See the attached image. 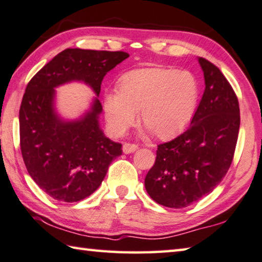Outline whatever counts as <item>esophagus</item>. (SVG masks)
Returning <instances> with one entry per match:
<instances>
[{"label": "esophagus", "instance_id": "esophagus-1", "mask_svg": "<svg viewBox=\"0 0 262 262\" xmlns=\"http://www.w3.org/2000/svg\"><path fill=\"white\" fill-rule=\"evenodd\" d=\"M137 148H138V145L136 144H131V143H125L123 145V152L124 154H132V152H135Z\"/></svg>", "mask_w": 262, "mask_h": 262}]
</instances>
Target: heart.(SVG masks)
Wrapping results in <instances>:
<instances>
[{"label":"heart","instance_id":"obj_1","mask_svg":"<svg viewBox=\"0 0 262 262\" xmlns=\"http://www.w3.org/2000/svg\"><path fill=\"white\" fill-rule=\"evenodd\" d=\"M198 84L186 71L143 68L120 78L119 90L104 94V114L112 134L122 136L142 123L158 138L178 135L190 122L198 100Z\"/></svg>","mask_w":262,"mask_h":262}]
</instances>
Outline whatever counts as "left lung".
Segmentation results:
<instances>
[{
    "label": "left lung",
    "instance_id": "1",
    "mask_svg": "<svg viewBox=\"0 0 262 262\" xmlns=\"http://www.w3.org/2000/svg\"><path fill=\"white\" fill-rule=\"evenodd\" d=\"M205 91L190 126L158 145L145 177L148 195L163 206L187 207L214 190L231 166L238 142V97L218 67L199 58Z\"/></svg>",
    "mask_w": 262,
    "mask_h": 262
}]
</instances>
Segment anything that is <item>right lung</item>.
Wrapping results in <instances>:
<instances>
[{"label":"right lung","instance_id":"1","mask_svg":"<svg viewBox=\"0 0 262 262\" xmlns=\"http://www.w3.org/2000/svg\"><path fill=\"white\" fill-rule=\"evenodd\" d=\"M127 57L124 51L66 49L28 83L19 107V145L28 173L51 198L75 203L89 196L123 152L122 144L100 130L98 98L84 117L66 122L55 112V88L83 80L98 96L104 76Z\"/></svg>","mask_w":262,"mask_h":262}]
</instances>
